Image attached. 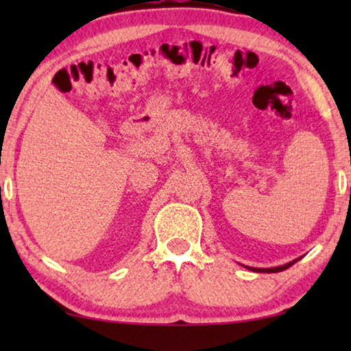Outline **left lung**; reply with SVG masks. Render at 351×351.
<instances>
[{
  "instance_id": "8db88e82",
  "label": "left lung",
  "mask_w": 351,
  "mask_h": 351,
  "mask_svg": "<svg viewBox=\"0 0 351 351\" xmlns=\"http://www.w3.org/2000/svg\"><path fill=\"white\" fill-rule=\"evenodd\" d=\"M299 261V258H295V261H292L289 263H285V265H280V267H271V268H256V267H246L247 270L251 271H257V273H278V271H282L286 270V268H289L291 265H294V263Z\"/></svg>"
}]
</instances>
